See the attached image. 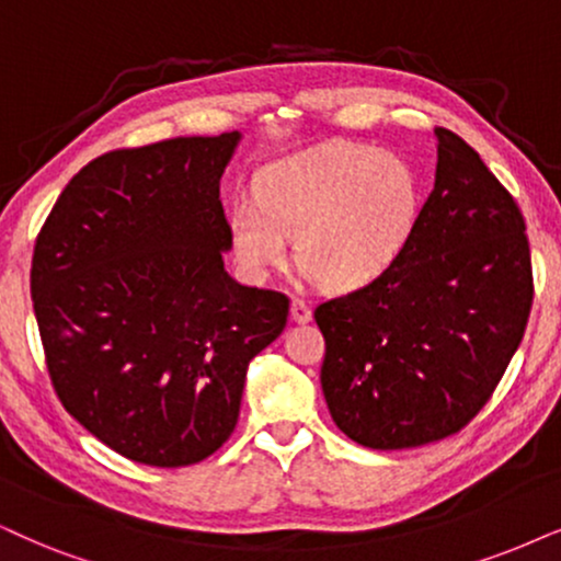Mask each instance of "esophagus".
<instances>
[{
  "instance_id": "obj_1",
  "label": "esophagus",
  "mask_w": 561,
  "mask_h": 561,
  "mask_svg": "<svg viewBox=\"0 0 561 561\" xmlns=\"http://www.w3.org/2000/svg\"><path fill=\"white\" fill-rule=\"evenodd\" d=\"M289 313H293V321L295 323H308L310 318H313V310H310V305L302 300V297H293V305H289Z\"/></svg>"
}]
</instances>
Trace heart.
<instances>
[{
    "instance_id": "b5f03b06",
    "label": "heart",
    "mask_w": 561,
    "mask_h": 561,
    "mask_svg": "<svg viewBox=\"0 0 561 561\" xmlns=\"http://www.w3.org/2000/svg\"><path fill=\"white\" fill-rule=\"evenodd\" d=\"M422 215V179L407 158L331 141L295 152L238 198L230 230L251 268L279 264L295 236L305 272L331 289L373 285L403 256Z\"/></svg>"
}]
</instances>
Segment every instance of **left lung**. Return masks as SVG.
<instances>
[{
	"instance_id": "1",
	"label": "left lung",
	"mask_w": 561,
	"mask_h": 561,
	"mask_svg": "<svg viewBox=\"0 0 561 561\" xmlns=\"http://www.w3.org/2000/svg\"><path fill=\"white\" fill-rule=\"evenodd\" d=\"M435 137V188L403 256L316 308L331 420L373 450L463 430L505 375L534 305L515 198L458 134Z\"/></svg>"
}]
</instances>
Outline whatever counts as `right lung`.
Instances as JSON below:
<instances>
[{"label":"right lung","mask_w":561,"mask_h":561,"mask_svg":"<svg viewBox=\"0 0 561 561\" xmlns=\"http://www.w3.org/2000/svg\"><path fill=\"white\" fill-rule=\"evenodd\" d=\"M240 141L179 137L88 162L38 232L31 295L64 409L134 463L179 469L232 435L248 363L289 300L225 272L219 179Z\"/></svg>","instance_id":"right-lung-1"}]
</instances>
